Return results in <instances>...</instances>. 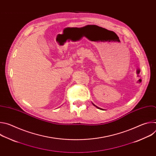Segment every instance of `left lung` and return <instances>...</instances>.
I'll return each instance as SVG.
<instances>
[{
	"label": "left lung",
	"instance_id": "8db88e82",
	"mask_svg": "<svg viewBox=\"0 0 156 156\" xmlns=\"http://www.w3.org/2000/svg\"><path fill=\"white\" fill-rule=\"evenodd\" d=\"M92 104H93V105H94V106H95V107H96L97 108H99V109H101V110H104V109H102V108H99V107H98V106H96V105H94L93 103H92Z\"/></svg>",
	"mask_w": 156,
	"mask_h": 156
}]
</instances>
